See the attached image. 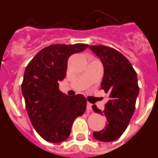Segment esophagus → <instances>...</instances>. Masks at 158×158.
I'll use <instances>...</instances> for the list:
<instances>
[{"mask_svg":"<svg viewBox=\"0 0 158 158\" xmlns=\"http://www.w3.org/2000/svg\"><path fill=\"white\" fill-rule=\"evenodd\" d=\"M87 110L88 111H91L92 110V104H89V103H88L87 104Z\"/></svg>","mask_w":158,"mask_h":158,"instance_id":"1","label":"esophagus"}]
</instances>
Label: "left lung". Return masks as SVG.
Returning <instances> with one entry per match:
<instances>
[{
    "instance_id": "obj_1",
    "label": "left lung",
    "mask_w": 158,
    "mask_h": 158,
    "mask_svg": "<svg viewBox=\"0 0 158 158\" xmlns=\"http://www.w3.org/2000/svg\"><path fill=\"white\" fill-rule=\"evenodd\" d=\"M89 48L98 57L104 66L101 89L109 96L104 111L93 105L95 112L104 115L105 128L95 131L96 140L112 142L123 134L135 109L139 88L137 73L131 62L120 52L111 47L97 45Z\"/></svg>"
}]
</instances>
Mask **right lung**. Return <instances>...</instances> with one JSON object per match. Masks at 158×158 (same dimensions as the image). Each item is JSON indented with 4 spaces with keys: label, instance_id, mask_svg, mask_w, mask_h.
Masks as SVG:
<instances>
[{
    "label": "right lung",
    "instance_id": "1",
    "mask_svg": "<svg viewBox=\"0 0 158 158\" xmlns=\"http://www.w3.org/2000/svg\"><path fill=\"white\" fill-rule=\"evenodd\" d=\"M88 47L82 43L49 46L38 53L25 69L21 90L27 112L36 132L47 142L66 140L75 118L85 111V97L62 93L59 81L66 76L68 58Z\"/></svg>",
    "mask_w": 158,
    "mask_h": 158
}]
</instances>
